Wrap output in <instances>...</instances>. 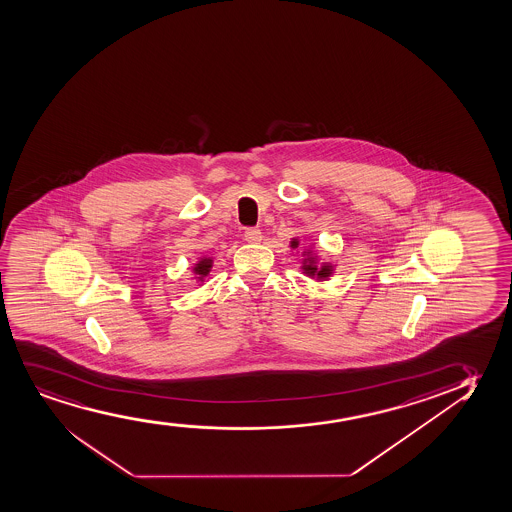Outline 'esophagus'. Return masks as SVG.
Masks as SVG:
<instances>
[{
  "label": "esophagus",
  "instance_id": "obj_1",
  "mask_svg": "<svg viewBox=\"0 0 512 512\" xmlns=\"http://www.w3.org/2000/svg\"><path fill=\"white\" fill-rule=\"evenodd\" d=\"M244 239L249 244H258L263 239V235H261V230H258V228H247L246 232H244Z\"/></svg>",
  "mask_w": 512,
  "mask_h": 512
}]
</instances>
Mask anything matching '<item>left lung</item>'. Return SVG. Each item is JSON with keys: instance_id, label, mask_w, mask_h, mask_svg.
<instances>
[{"instance_id": "1", "label": "left lung", "mask_w": 512, "mask_h": 512, "mask_svg": "<svg viewBox=\"0 0 512 512\" xmlns=\"http://www.w3.org/2000/svg\"><path fill=\"white\" fill-rule=\"evenodd\" d=\"M291 247L292 249H298L299 239H292ZM303 256H305V259H303L301 270L311 279L327 280L334 273V266L330 263H320L317 254L313 253L311 249H305Z\"/></svg>"}]
</instances>
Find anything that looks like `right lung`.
<instances>
[{
    "label": "right lung",
    "mask_w": 512,
    "mask_h": 512,
    "mask_svg": "<svg viewBox=\"0 0 512 512\" xmlns=\"http://www.w3.org/2000/svg\"><path fill=\"white\" fill-rule=\"evenodd\" d=\"M211 268H213V259L206 258V256H202L197 263H195L194 268H192V272H194V279H197V282H204L209 272H211Z\"/></svg>",
    "instance_id": "add662e5"
}]
</instances>
